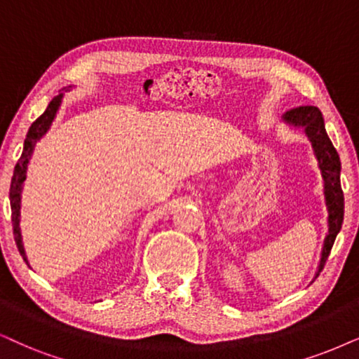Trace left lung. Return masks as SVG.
I'll return each instance as SVG.
<instances>
[{"mask_svg": "<svg viewBox=\"0 0 359 359\" xmlns=\"http://www.w3.org/2000/svg\"><path fill=\"white\" fill-rule=\"evenodd\" d=\"M285 124L303 129V133L311 142L313 154H315L318 167L323 177V194L326 210H328V233L325 237L323 250H321V258L318 271L315 278L323 270L326 260H328L331 247H333L334 238L341 230L343 215H344V197L341 184H339V172H341V162L337 149L333 147L331 140L326 134L325 121L321 116V111L315 106H300L290 109L283 114Z\"/></svg>", "mask_w": 359, "mask_h": 359, "instance_id": "obj_1", "label": "left lung"}]
</instances>
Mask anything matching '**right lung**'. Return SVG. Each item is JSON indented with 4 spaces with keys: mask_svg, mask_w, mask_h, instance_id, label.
Here are the masks:
<instances>
[{
    "mask_svg": "<svg viewBox=\"0 0 359 359\" xmlns=\"http://www.w3.org/2000/svg\"><path fill=\"white\" fill-rule=\"evenodd\" d=\"M71 88V86H69ZM65 90L66 88L57 94V96L53 97V101L49 102V106L46 107V111L41 114L38 119H36L33 124H31L28 134H26L25 139V147H22V154L18 161V164L15 167V172H13V179H11V187H10V202H11V220H13V233H15V242L18 250H20L22 260L28 263V258H26V252L25 247H22V237H21V229H20V210H21V190H22V184L26 180V170H28V164L29 158L33 156L34 146L36 142L43 137L44 134L48 133L49 127H51L54 117H56L59 107H61L62 97H65Z\"/></svg>",
    "mask_w": 359,
    "mask_h": 359,
    "instance_id": "right-lung-1",
    "label": "right lung"
}]
</instances>
